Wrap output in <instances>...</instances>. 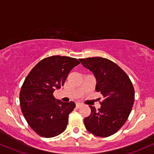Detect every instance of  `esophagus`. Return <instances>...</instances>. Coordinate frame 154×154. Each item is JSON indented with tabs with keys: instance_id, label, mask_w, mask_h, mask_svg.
<instances>
[{
	"instance_id": "esophagus-1",
	"label": "esophagus",
	"mask_w": 154,
	"mask_h": 154,
	"mask_svg": "<svg viewBox=\"0 0 154 154\" xmlns=\"http://www.w3.org/2000/svg\"><path fill=\"white\" fill-rule=\"evenodd\" d=\"M81 106H82V104H81V103H76V107H77V108H79V107H80Z\"/></svg>"
}]
</instances>
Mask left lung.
<instances>
[{
	"mask_svg": "<svg viewBox=\"0 0 154 154\" xmlns=\"http://www.w3.org/2000/svg\"><path fill=\"white\" fill-rule=\"evenodd\" d=\"M79 60L94 74L95 90L103 96L98 110L90 106L91 113L84 119L85 128L96 136H112L125 124L132 110L135 99L132 82L127 74L109 59L89 57Z\"/></svg>",
	"mask_w": 154,
	"mask_h": 154,
	"instance_id": "left-lung-1",
	"label": "left lung"
}]
</instances>
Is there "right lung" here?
Returning a JSON list of instances; mask_svg holds the SVG:
<instances>
[{
    "label": "right lung",
    "mask_w": 154,
    "mask_h": 154,
    "mask_svg": "<svg viewBox=\"0 0 154 154\" xmlns=\"http://www.w3.org/2000/svg\"><path fill=\"white\" fill-rule=\"evenodd\" d=\"M79 64L75 58L52 56L41 60L25 79L19 95L22 113L34 132L52 138L65 131L74 102L57 100L53 93L60 89L69 72Z\"/></svg>",
    "instance_id": "1"
}]
</instances>
